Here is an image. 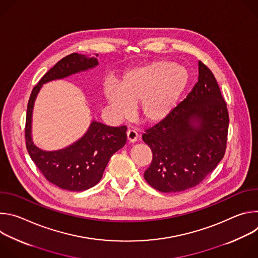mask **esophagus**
<instances>
[{"instance_id": "1", "label": "esophagus", "mask_w": 258, "mask_h": 258, "mask_svg": "<svg viewBox=\"0 0 258 258\" xmlns=\"http://www.w3.org/2000/svg\"><path fill=\"white\" fill-rule=\"evenodd\" d=\"M126 136H127V141L131 143H135L139 138V135L135 130H128L126 132Z\"/></svg>"}]
</instances>
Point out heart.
<instances>
[{"label": "heart", "instance_id": "1", "mask_svg": "<svg viewBox=\"0 0 258 258\" xmlns=\"http://www.w3.org/2000/svg\"><path fill=\"white\" fill-rule=\"evenodd\" d=\"M189 84V73L182 66L160 60L125 72L119 84L108 82L104 94L114 112L125 117L139 105L142 118L149 123L164 119L176 106Z\"/></svg>", "mask_w": 258, "mask_h": 258}]
</instances>
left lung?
Returning <instances> with one entry per match:
<instances>
[{
  "instance_id": "8db88e82",
  "label": "left lung",
  "mask_w": 258,
  "mask_h": 258,
  "mask_svg": "<svg viewBox=\"0 0 258 258\" xmlns=\"http://www.w3.org/2000/svg\"><path fill=\"white\" fill-rule=\"evenodd\" d=\"M198 66V82L187 98L142 136L152 151L144 177L163 193L199 185L226 153L227 104L211 70L201 61Z\"/></svg>"
}]
</instances>
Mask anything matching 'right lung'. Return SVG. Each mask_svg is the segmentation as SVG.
<instances>
[{
  "label": "right lung",
  "mask_w": 258,
  "mask_h": 258,
  "mask_svg": "<svg viewBox=\"0 0 258 258\" xmlns=\"http://www.w3.org/2000/svg\"><path fill=\"white\" fill-rule=\"evenodd\" d=\"M96 65H98L97 58H88L78 53L62 58L34 86L28 100L25 120L27 152L47 180L63 190L80 192L97 185L110 157L124 146L126 126L112 127L93 121L87 134L77 143L62 150L43 151L33 145L30 137L33 103L43 84L66 78Z\"/></svg>",
  "instance_id": "right-lung-1"
}]
</instances>
